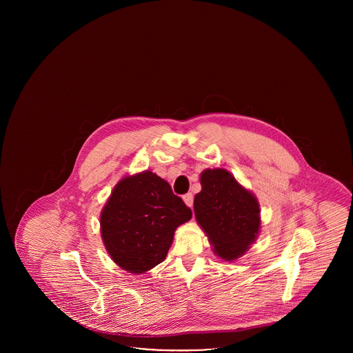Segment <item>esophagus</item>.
I'll use <instances>...</instances> for the list:
<instances>
[{"label":"esophagus","mask_w":353,"mask_h":353,"mask_svg":"<svg viewBox=\"0 0 353 353\" xmlns=\"http://www.w3.org/2000/svg\"><path fill=\"white\" fill-rule=\"evenodd\" d=\"M184 202L188 205V206H193V194L192 193H186V194H184Z\"/></svg>","instance_id":"esophagus-1"}]
</instances>
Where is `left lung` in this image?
<instances>
[{
  "instance_id": "left-lung-1",
  "label": "left lung",
  "mask_w": 353,
  "mask_h": 353,
  "mask_svg": "<svg viewBox=\"0 0 353 353\" xmlns=\"http://www.w3.org/2000/svg\"><path fill=\"white\" fill-rule=\"evenodd\" d=\"M201 186L194 197L196 219L217 255L234 261L249 249L259 232L258 201L225 169L203 170Z\"/></svg>"
}]
</instances>
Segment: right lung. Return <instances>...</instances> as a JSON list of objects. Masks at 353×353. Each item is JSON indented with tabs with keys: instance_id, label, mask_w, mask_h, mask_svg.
Returning <instances> with one entry per match:
<instances>
[{
	"instance_id": "obj_1",
	"label": "right lung",
	"mask_w": 353,
	"mask_h": 353,
	"mask_svg": "<svg viewBox=\"0 0 353 353\" xmlns=\"http://www.w3.org/2000/svg\"><path fill=\"white\" fill-rule=\"evenodd\" d=\"M190 219L170 185L145 170L115 186L101 212V238L118 266L141 274L165 259L176 228Z\"/></svg>"
}]
</instances>
